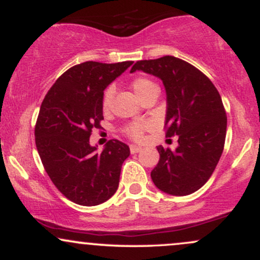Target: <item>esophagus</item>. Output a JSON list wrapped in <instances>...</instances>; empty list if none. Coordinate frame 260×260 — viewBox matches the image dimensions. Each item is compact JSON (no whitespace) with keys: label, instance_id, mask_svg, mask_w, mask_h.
Wrapping results in <instances>:
<instances>
[{"label":"esophagus","instance_id":"obj_1","mask_svg":"<svg viewBox=\"0 0 260 260\" xmlns=\"http://www.w3.org/2000/svg\"><path fill=\"white\" fill-rule=\"evenodd\" d=\"M129 149H131V153H132V154L139 153V151H140V150H142V148H140V147H138V145H131V147H129Z\"/></svg>","mask_w":260,"mask_h":260}]
</instances>
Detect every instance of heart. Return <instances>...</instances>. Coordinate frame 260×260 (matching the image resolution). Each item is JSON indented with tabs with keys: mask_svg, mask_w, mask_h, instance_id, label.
I'll list each match as a JSON object with an SVG mask.
<instances>
[{
	"mask_svg": "<svg viewBox=\"0 0 260 260\" xmlns=\"http://www.w3.org/2000/svg\"><path fill=\"white\" fill-rule=\"evenodd\" d=\"M132 86L134 94L138 99L142 101L145 96H148L151 91L157 90V86L151 82L150 79L148 78H143V77H139V78L133 79ZM112 98H113V89L112 88H107L105 94H104L103 98V107L104 110H109L110 106H111L112 103ZM147 128L145 124H133V126H129L126 129V133L128 137H131L132 139H140L143 137V132Z\"/></svg>",
	"mask_w": 260,
	"mask_h": 260,
	"instance_id": "1",
	"label": "heart"
}]
</instances>
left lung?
<instances>
[{
	"label": "left lung",
	"mask_w": 260,
	"mask_h": 260,
	"mask_svg": "<svg viewBox=\"0 0 260 260\" xmlns=\"http://www.w3.org/2000/svg\"><path fill=\"white\" fill-rule=\"evenodd\" d=\"M136 71L161 79L168 104L166 137H178L175 150L157 147L160 160L151 180L168 194H192L210 178L222 154L228 118L221 96L207 76L174 56L139 61L131 73Z\"/></svg>",
	"instance_id": "left-lung-1"
}]
</instances>
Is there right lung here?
<instances>
[{
    "label": "right lung",
    "instance_id": "obj_1",
    "mask_svg": "<svg viewBox=\"0 0 260 260\" xmlns=\"http://www.w3.org/2000/svg\"><path fill=\"white\" fill-rule=\"evenodd\" d=\"M132 63L74 66L56 80L41 104L35 126L38 153L52 183L76 204L99 205L117 190L129 147L113 139L98 153L89 138L104 120V90Z\"/></svg>",
    "mask_w": 260,
    "mask_h": 260
}]
</instances>
